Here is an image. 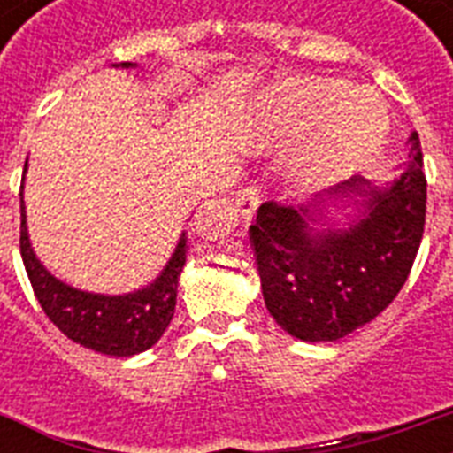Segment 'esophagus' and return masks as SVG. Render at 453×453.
Instances as JSON below:
<instances>
[{
  "mask_svg": "<svg viewBox=\"0 0 453 453\" xmlns=\"http://www.w3.org/2000/svg\"><path fill=\"white\" fill-rule=\"evenodd\" d=\"M237 211H240V216L244 220H251L254 219L256 209H258V204H261V192L256 190L254 185H249V188H244V190L237 195Z\"/></svg>",
  "mask_w": 453,
  "mask_h": 453,
  "instance_id": "obj_1",
  "label": "esophagus"
}]
</instances>
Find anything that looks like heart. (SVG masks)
Masks as SVG:
<instances>
[{"instance_id":"1","label":"heart","mask_w":453,"mask_h":453,"mask_svg":"<svg viewBox=\"0 0 453 453\" xmlns=\"http://www.w3.org/2000/svg\"><path fill=\"white\" fill-rule=\"evenodd\" d=\"M256 108L258 129L268 141H303L296 176L312 188L350 176L386 143L383 103L341 80L280 81L261 96Z\"/></svg>"}]
</instances>
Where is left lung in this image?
<instances>
[{
  "mask_svg": "<svg viewBox=\"0 0 453 453\" xmlns=\"http://www.w3.org/2000/svg\"><path fill=\"white\" fill-rule=\"evenodd\" d=\"M409 145V162L390 183L352 176L305 204L265 202L258 209L249 233L263 301L294 338L348 336L379 317L407 282L423 240L428 188L416 134ZM331 211H345L349 226H336Z\"/></svg>",
  "mask_w": 453,
  "mask_h": 453,
  "instance_id": "8db88e82",
  "label": "left lung"
}]
</instances>
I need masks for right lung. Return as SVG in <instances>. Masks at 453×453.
<instances>
[{
    "instance_id": "obj_1",
    "label": "right lung",
    "mask_w": 453,
    "mask_h": 453,
    "mask_svg": "<svg viewBox=\"0 0 453 453\" xmlns=\"http://www.w3.org/2000/svg\"><path fill=\"white\" fill-rule=\"evenodd\" d=\"M115 67H136L134 63H119ZM27 171V162H25ZM23 171V183H25ZM188 237L180 234L169 263L148 287L119 296L74 289L60 282L35 254L27 234L23 185H20V256L30 277L32 291L46 317L65 334L70 341L112 357H131L162 338L176 310L178 277L183 273Z\"/></svg>"
}]
</instances>
